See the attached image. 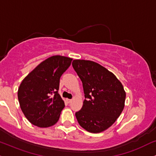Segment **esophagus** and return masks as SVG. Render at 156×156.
I'll return each mask as SVG.
<instances>
[{"label": "esophagus", "instance_id": "obj_1", "mask_svg": "<svg viewBox=\"0 0 156 156\" xmlns=\"http://www.w3.org/2000/svg\"><path fill=\"white\" fill-rule=\"evenodd\" d=\"M72 101V99H66V102H67V103H70Z\"/></svg>", "mask_w": 156, "mask_h": 156}]
</instances>
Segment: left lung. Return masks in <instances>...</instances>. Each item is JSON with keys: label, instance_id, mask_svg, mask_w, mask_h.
I'll return each instance as SVG.
<instances>
[{"label": "left lung", "instance_id": "1", "mask_svg": "<svg viewBox=\"0 0 156 156\" xmlns=\"http://www.w3.org/2000/svg\"><path fill=\"white\" fill-rule=\"evenodd\" d=\"M72 66L82 80L85 97L81 110L75 113L77 122L91 133L105 131L124 110L126 92L122 82L94 61L76 59Z\"/></svg>", "mask_w": 156, "mask_h": 156}]
</instances>
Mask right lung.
Returning a JSON list of instances; mask_svg holds the SVG:
<instances>
[{
    "label": "right lung",
    "mask_w": 156,
    "mask_h": 156,
    "mask_svg": "<svg viewBox=\"0 0 156 156\" xmlns=\"http://www.w3.org/2000/svg\"><path fill=\"white\" fill-rule=\"evenodd\" d=\"M72 58L62 55L48 58L22 80L18 99L23 113L31 124L46 128L56 124L65 107L58 93L60 78Z\"/></svg>",
    "instance_id": "obj_1"
}]
</instances>
